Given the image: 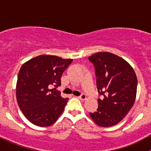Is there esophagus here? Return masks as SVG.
<instances>
[{
  "label": "esophagus",
  "mask_w": 151,
  "mask_h": 151,
  "mask_svg": "<svg viewBox=\"0 0 151 151\" xmlns=\"http://www.w3.org/2000/svg\"><path fill=\"white\" fill-rule=\"evenodd\" d=\"M78 98L80 99V100H83V101H84V100H85L87 99V96L85 93H82L81 95L78 97Z\"/></svg>",
  "instance_id": "1"
}]
</instances>
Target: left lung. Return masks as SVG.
<instances>
[{
  "label": "left lung",
  "instance_id": "obj_1",
  "mask_svg": "<svg viewBox=\"0 0 151 151\" xmlns=\"http://www.w3.org/2000/svg\"><path fill=\"white\" fill-rule=\"evenodd\" d=\"M95 67L99 93L96 112H90L98 126L109 127L124 118L134 104L137 78L133 68L122 58L107 52L88 58Z\"/></svg>",
  "mask_w": 151,
  "mask_h": 151
}]
</instances>
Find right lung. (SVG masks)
Returning <instances> with one entry per match:
<instances>
[{"instance_id": "obj_1", "label": "right lung", "mask_w": 151, "mask_h": 151, "mask_svg": "<svg viewBox=\"0 0 151 151\" xmlns=\"http://www.w3.org/2000/svg\"><path fill=\"white\" fill-rule=\"evenodd\" d=\"M72 59L42 55L25 62L19 69L16 86L17 101L25 118L39 126L53 124L64 110L68 99L56 88ZM55 88L50 89L51 86Z\"/></svg>"}]
</instances>
